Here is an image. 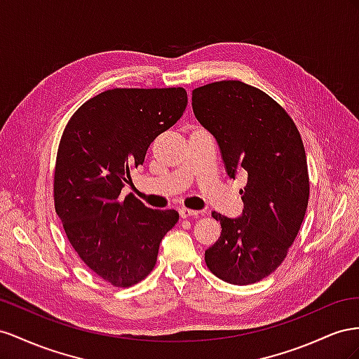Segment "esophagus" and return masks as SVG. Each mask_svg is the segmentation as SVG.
<instances>
[{
	"label": "esophagus",
	"instance_id": "esophagus-1",
	"mask_svg": "<svg viewBox=\"0 0 359 359\" xmlns=\"http://www.w3.org/2000/svg\"><path fill=\"white\" fill-rule=\"evenodd\" d=\"M179 213H180L182 218H189V217H198L201 212L200 210H191V209H180Z\"/></svg>",
	"mask_w": 359,
	"mask_h": 359
}]
</instances>
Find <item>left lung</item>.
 <instances>
[{"label":"left lung","instance_id":"obj_1","mask_svg":"<svg viewBox=\"0 0 359 359\" xmlns=\"http://www.w3.org/2000/svg\"><path fill=\"white\" fill-rule=\"evenodd\" d=\"M192 109L217 140L229 176L248 174L241 217L212 212L222 231L204 260L230 284L257 283L283 263L306 212L310 182L299 130L272 97L241 81L196 88Z\"/></svg>","mask_w":359,"mask_h":359}]
</instances>
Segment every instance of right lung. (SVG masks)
<instances>
[{"label": "right lung", "mask_w": 359, "mask_h": 359, "mask_svg": "<svg viewBox=\"0 0 359 359\" xmlns=\"http://www.w3.org/2000/svg\"><path fill=\"white\" fill-rule=\"evenodd\" d=\"M185 88H114L87 100L61 137L55 212L88 268L117 287L144 280L159 243L179 221L176 210L120 197L130 170L142 165L150 142L185 111Z\"/></svg>", "instance_id": "add662e5"}]
</instances>
